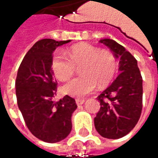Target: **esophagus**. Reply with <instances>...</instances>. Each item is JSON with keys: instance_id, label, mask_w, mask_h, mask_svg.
<instances>
[{"instance_id": "34e87169", "label": "esophagus", "mask_w": 158, "mask_h": 158, "mask_svg": "<svg viewBox=\"0 0 158 158\" xmlns=\"http://www.w3.org/2000/svg\"><path fill=\"white\" fill-rule=\"evenodd\" d=\"M85 99H79V98H78V99L75 100L76 104H77L78 106H79V105H82L83 103L85 102Z\"/></svg>"}]
</instances>
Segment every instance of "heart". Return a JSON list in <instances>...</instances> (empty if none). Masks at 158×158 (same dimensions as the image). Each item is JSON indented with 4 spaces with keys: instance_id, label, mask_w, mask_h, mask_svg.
Instances as JSON below:
<instances>
[{
    "instance_id": "heart-1",
    "label": "heart",
    "mask_w": 158,
    "mask_h": 158,
    "mask_svg": "<svg viewBox=\"0 0 158 158\" xmlns=\"http://www.w3.org/2000/svg\"><path fill=\"white\" fill-rule=\"evenodd\" d=\"M80 66L83 75L73 79L62 88L67 95L79 98L94 91L97 84L100 88L108 85L116 74L118 60L113 52L89 44L72 46L67 55L58 51L52 57L53 73L63 82L71 79L76 67Z\"/></svg>"
}]
</instances>
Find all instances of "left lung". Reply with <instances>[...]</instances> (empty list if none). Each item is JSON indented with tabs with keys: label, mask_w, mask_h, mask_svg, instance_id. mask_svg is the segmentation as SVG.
Returning a JSON list of instances; mask_svg holds the SVG:
<instances>
[{
	"label": "left lung",
	"mask_w": 158,
	"mask_h": 158,
	"mask_svg": "<svg viewBox=\"0 0 158 158\" xmlns=\"http://www.w3.org/2000/svg\"><path fill=\"white\" fill-rule=\"evenodd\" d=\"M119 59V72L113 84L97 98L101 108L94 118L97 132L104 138L119 139L138 123L142 110V77L136 59L111 39L100 40Z\"/></svg>",
	"instance_id": "1"
}]
</instances>
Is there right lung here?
Returning a JSON list of instances; mask_svg holds the SVG:
<instances>
[{"mask_svg": "<svg viewBox=\"0 0 158 158\" xmlns=\"http://www.w3.org/2000/svg\"><path fill=\"white\" fill-rule=\"evenodd\" d=\"M71 40L37 41L27 52L16 79V96L26 125L36 138L56 143L65 139L72 129L71 117L77 108L75 100L66 95L55 102L56 80L52 61L57 46Z\"/></svg>", "mask_w": 158, "mask_h": 158, "instance_id": "right-lung-1", "label": "right lung"}]
</instances>
